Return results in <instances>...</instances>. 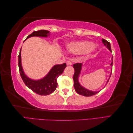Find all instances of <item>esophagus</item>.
Listing matches in <instances>:
<instances>
[{
  "instance_id": "obj_1",
  "label": "esophagus",
  "mask_w": 133,
  "mask_h": 133,
  "mask_svg": "<svg viewBox=\"0 0 133 133\" xmlns=\"http://www.w3.org/2000/svg\"><path fill=\"white\" fill-rule=\"evenodd\" d=\"M66 65H72V63L71 62L70 60H68V61H66Z\"/></svg>"
}]
</instances>
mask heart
<instances>
[{"mask_svg": "<svg viewBox=\"0 0 133 133\" xmlns=\"http://www.w3.org/2000/svg\"><path fill=\"white\" fill-rule=\"evenodd\" d=\"M66 48L70 53L75 54L88 53L96 49L94 43L87 41L70 42L67 44Z\"/></svg>", "mask_w": 133, "mask_h": 133, "instance_id": "heart-1", "label": "heart"}]
</instances>
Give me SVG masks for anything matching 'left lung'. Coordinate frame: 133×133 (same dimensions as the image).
Here are the masks:
<instances>
[{
    "mask_svg": "<svg viewBox=\"0 0 133 133\" xmlns=\"http://www.w3.org/2000/svg\"><path fill=\"white\" fill-rule=\"evenodd\" d=\"M102 41L103 43L104 44V45L105 46H107V48L110 51H111L110 43L105 41V40L104 39H102ZM111 61L112 62L110 64V66H112V57L111 58ZM82 66H83L82 63H76V64H74L73 65V68H74V70H75L74 74L73 75L74 87L75 91L77 92L79 94L85 96H90L94 95L96 94H97L98 92H99L100 91H91V90L87 89V88H84V87L80 85V84L79 82V75L80 74V73H81ZM111 72H112V69H111V73L110 74L109 77H110L111 74ZM109 80V79L107 80L106 84L108 83Z\"/></svg>",
    "mask_w": 133,
    "mask_h": 133,
    "instance_id": "8db88e82",
    "label": "left lung"
}]
</instances>
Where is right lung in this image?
Here are the masks:
<instances>
[{
	"label": "right lung",
	"mask_w": 133,
	"mask_h": 133,
	"mask_svg": "<svg viewBox=\"0 0 133 133\" xmlns=\"http://www.w3.org/2000/svg\"><path fill=\"white\" fill-rule=\"evenodd\" d=\"M50 31L45 30L34 31L27 37L25 40L32 37H48L50 35ZM21 49L18 56V65L20 74L26 87L36 93L41 95H47L52 93L57 88L58 83L57 79L58 76L63 73L66 66V63L57 64L51 68V69L44 78L39 80L31 79L25 74L22 65Z\"/></svg>",
	"instance_id": "add662e5"
}]
</instances>
